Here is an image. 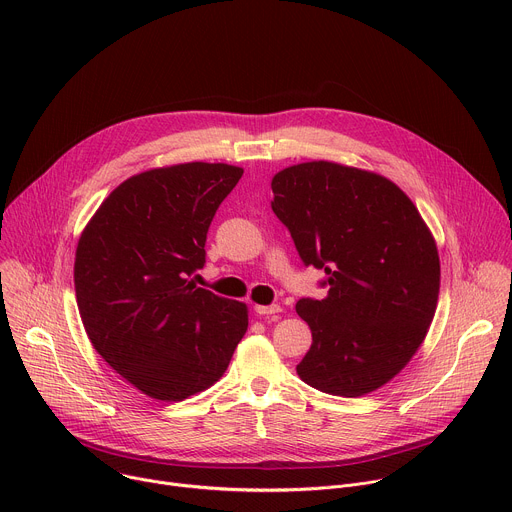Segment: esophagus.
<instances>
[{
	"mask_svg": "<svg viewBox=\"0 0 512 512\" xmlns=\"http://www.w3.org/2000/svg\"><path fill=\"white\" fill-rule=\"evenodd\" d=\"M255 312L259 316H275L281 312V308L279 306H255Z\"/></svg>",
	"mask_w": 512,
	"mask_h": 512,
	"instance_id": "esophagus-1",
	"label": "esophagus"
}]
</instances>
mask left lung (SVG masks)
Here are the masks:
<instances>
[{
    "mask_svg": "<svg viewBox=\"0 0 512 512\" xmlns=\"http://www.w3.org/2000/svg\"><path fill=\"white\" fill-rule=\"evenodd\" d=\"M271 208L328 296L300 300L312 330L298 364L310 387L362 397L387 385L423 344L440 296V255L411 198L389 178L304 162L271 180Z\"/></svg>",
    "mask_w": 512,
    "mask_h": 512,
    "instance_id": "8db88e82",
    "label": "left lung"
}]
</instances>
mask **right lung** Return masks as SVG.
I'll return each mask as SVG.
<instances>
[{"mask_svg":"<svg viewBox=\"0 0 512 512\" xmlns=\"http://www.w3.org/2000/svg\"><path fill=\"white\" fill-rule=\"evenodd\" d=\"M241 176L239 166L208 162L145 170L121 182L81 233L75 291L85 332L152 399L184 401L212 387L247 332V304L188 279Z\"/></svg>","mask_w":512,"mask_h":512,"instance_id":"1","label":"right lung"}]
</instances>
